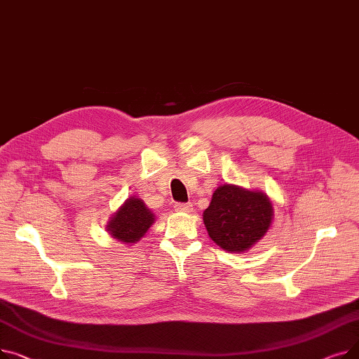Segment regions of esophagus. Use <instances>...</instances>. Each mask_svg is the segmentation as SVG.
<instances>
[{
	"instance_id": "34e87169",
	"label": "esophagus",
	"mask_w": 359,
	"mask_h": 359,
	"mask_svg": "<svg viewBox=\"0 0 359 359\" xmlns=\"http://www.w3.org/2000/svg\"><path fill=\"white\" fill-rule=\"evenodd\" d=\"M175 210L179 212H191L192 211V203L191 202H176Z\"/></svg>"
}]
</instances>
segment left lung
I'll list each match as a JSON object with an SVG mask.
<instances>
[{"instance_id":"obj_1","label":"left lung","mask_w":359,"mask_h":359,"mask_svg":"<svg viewBox=\"0 0 359 359\" xmlns=\"http://www.w3.org/2000/svg\"><path fill=\"white\" fill-rule=\"evenodd\" d=\"M272 212V205L265 194L222 184L203 211V224L219 248L240 253L265 236Z\"/></svg>"}]
</instances>
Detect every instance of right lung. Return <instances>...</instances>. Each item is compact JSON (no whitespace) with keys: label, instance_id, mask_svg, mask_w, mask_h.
Returning a JSON list of instances; mask_svg holds the SVG:
<instances>
[{"label":"right lung","instance_id":"1","mask_svg":"<svg viewBox=\"0 0 359 359\" xmlns=\"http://www.w3.org/2000/svg\"><path fill=\"white\" fill-rule=\"evenodd\" d=\"M154 222V215L138 198L128 199L107 225L110 234L123 243H137Z\"/></svg>","mask_w":359,"mask_h":359}]
</instances>
